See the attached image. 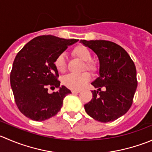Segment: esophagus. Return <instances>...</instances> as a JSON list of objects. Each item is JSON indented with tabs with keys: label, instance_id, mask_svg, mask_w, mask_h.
<instances>
[{
	"label": "esophagus",
	"instance_id": "34e87169",
	"mask_svg": "<svg viewBox=\"0 0 152 152\" xmlns=\"http://www.w3.org/2000/svg\"><path fill=\"white\" fill-rule=\"evenodd\" d=\"M71 92L73 93V94H79V93H80V91H79V90H72Z\"/></svg>",
	"mask_w": 152,
	"mask_h": 152
}]
</instances>
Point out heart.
Masks as SVG:
<instances>
[{"label":"heart","instance_id":"b5f03b06","mask_svg":"<svg viewBox=\"0 0 152 152\" xmlns=\"http://www.w3.org/2000/svg\"><path fill=\"white\" fill-rule=\"evenodd\" d=\"M73 56L80 58L82 61H85L84 69L89 70L91 73H95L98 70V66L94 61H91L92 55L87 47L83 45L76 46L72 51ZM54 64L60 73H64L66 70V60L65 56L63 53L59 54L56 58ZM91 76L88 72H84L80 74H68L63 78V83L67 88L71 90H80L89 82Z\"/></svg>","mask_w":152,"mask_h":152}]
</instances>
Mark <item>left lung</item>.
I'll list each match as a JSON object with an SVG mask.
<instances>
[{"label": "left lung", "instance_id": "1", "mask_svg": "<svg viewBox=\"0 0 152 152\" xmlns=\"http://www.w3.org/2000/svg\"><path fill=\"white\" fill-rule=\"evenodd\" d=\"M99 61V77L91 85L93 98L85 104L90 117L102 123L120 118L129 110L137 87L134 63L122 47L105 40H81ZM102 88L103 90L101 89Z\"/></svg>", "mask_w": 152, "mask_h": 152}]
</instances>
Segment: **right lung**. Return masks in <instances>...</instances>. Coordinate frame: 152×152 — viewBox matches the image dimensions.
Instances as JSON below:
<instances>
[{"instance_id":"1","label":"right lung","mask_w":152,"mask_h":152,"mask_svg":"<svg viewBox=\"0 0 152 152\" xmlns=\"http://www.w3.org/2000/svg\"><path fill=\"white\" fill-rule=\"evenodd\" d=\"M78 39L41 35L28 42L15 56L10 73V84L19 110L35 121L53 117L61 109L64 97L71 93L60 85L56 58ZM49 87L60 89L49 94Z\"/></svg>"}]
</instances>
